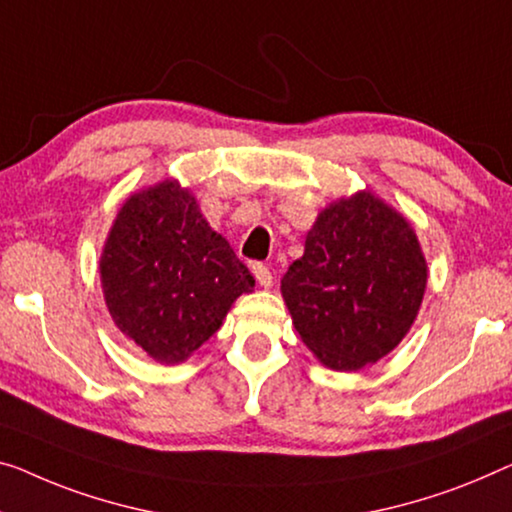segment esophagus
<instances>
[{"mask_svg": "<svg viewBox=\"0 0 512 512\" xmlns=\"http://www.w3.org/2000/svg\"><path fill=\"white\" fill-rule=\"evenodd\" d=\"M253 276H255V280L262 287H271L273 285V273H271V269L266 264H259V262L253 264Z\"/></svg>", "mask_w": 512, "mask_h": 512, "instance_id": "34e87169", "label": "esophagus"}]
</instances>
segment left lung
<instances>
[{
  "mask_svg": "<svg viewBox=\"0 0 512 512\" xmlns=\"http://www.w3.org/2000/svg\"><path fill=\"white\" fill-rule=\"evenodd\" d=\"M425 257L411 225L370 193L319 213L280 282L301 340L331 370L377 363L421 308Z\"/></svg>",
  "mask_w": 512,
  "mask_h": 512,
  "instance_id": "1",
  "label": "left lung"
}]
</instances>
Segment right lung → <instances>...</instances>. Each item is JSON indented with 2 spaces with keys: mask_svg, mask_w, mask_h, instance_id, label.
Segmentation results:
<instances>
[{
  "mask_svg": "<svg viewBox=\"0 0 512 512\" xmlns=\"http://www.w3.org/2000/svg\"><path fill=\"white\" fill-rule=\"evenodd\" d=\"M114 324L158 363H179L255 287L246 264L177 181L128 197L101 257Z\"/></svg>",
  "mask_w": 512,
  "mask_h": 512,
  "instance_id": "add662e5",
  "label": "right lung"
}]
</instances>
